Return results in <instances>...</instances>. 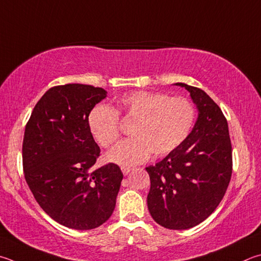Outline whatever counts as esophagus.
Here are the masks:
<instances>
[{
  "label": "esophagus",
  "instance_id": "1",
  "mask_svg": "<svg viewBox=\"0 0 261 261\" xmlns=\"http://www.w3.org/2000/svg\"><path fill=\"white\" fill-rule=\"evenodd\" d=\"M121 170H122V172H123V174H129L130 173V171H131V168L130 167H124V165H123V167H121Z\"/></svg>",
  "mask_w": 261,
  "mask_h": 261
}]
</instances>
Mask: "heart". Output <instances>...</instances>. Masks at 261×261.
Segmentation results:
<instances>
[{"mask_svg": "<svg viewBox=\"0 0 261 261\" xmlns=\"http://www.w3.org/2000/svg\"><path fill=\"white\" fill-rule=\"evenodd\" d=\"M120 117L134 121L130 132L135 137L118 144L108 159L131 165L143 162L151 151L164 156L178 148L191 134L196 108L187 98L146 90L122 94L114 108L94 106L88 115V126L102 148H110L120 138Z\"/></svg>", "mask_w": 261, "mask_h": 261, "instance_id": "heart-1", "label": "heart"}]
</instances>
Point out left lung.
Returning a JSON list of instances; mask_svg holds the SVG:
<instances>
[{
    "instance_id": "1",
    "label": "left lung",
    "mask_w": 261,
    "mask_h": 261,
    "mask_svg": "<svg viewBox=\"0 0 261 261\" xmlns=\"http://www.w3.org/2000/svg\"><path fill=\"white\" fill-rule=\"evenodd\" d=\"M191 93L198 118L187 139L167 158L149 165L147 204L153 219L169 229H188L217 209L228 187L233 156L224 113L196 87L177 83Z\"/></svg>"
}]
</instances>
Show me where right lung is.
<instances>
[{
  "label": "right lung",
  "instance_id": "obj_1",
  "mask_svg": "<svg viewBox=\"0 0 261 261\" xmlns=\"http://www.w3.org/2000/svg\"><path fill=\"white\" fill-rule=\"evenodd\" d=\"M102 88L56 85L33 110L22 141L26 182L46 215L68 228H97L115 209L123 173L115 163L96 169L100 148L88 126Z\"/></svg>",
  "mask_w": 261,
  "mask_h": 261
}]
</instances>
